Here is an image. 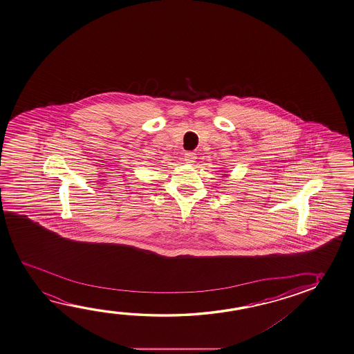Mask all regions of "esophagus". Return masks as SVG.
Wrapping results in <instances>:
<instances>
[{"mask_svg":"<svg viewBox=\"0 0 354 354\" xmlns=\"http://www.w3.org/2000/svg\"><path fill=\"white\" fill-rule=\"evenodd\" d=\"M197 158L196 157V153H194V152H186L185 153V162L186 163L192 164L195 163V159Z\"/></svg>","mask_w":354,"mask_h":354,"instance_id":"34e87169","label":"esophagus"}]
</instances>
